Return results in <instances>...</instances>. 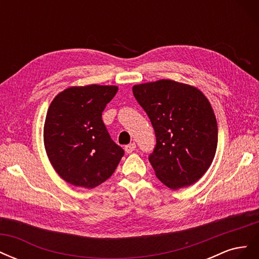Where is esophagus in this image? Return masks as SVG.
Listing matches in <instances>:
<instances>
[{"instance_id": "34e87169", "label": "esophagus", "mask_w": 259, "mask_h": 259, "mask_svg": "<svg viewBox=\"0 0 259 259\" xmlns=\"http://www.w3.org/2000/svg\"><path fill=\"white\" fill-rule=\"evenodd\" d=\"M124 149H125V152H126V153H132L136 149V145H135V143H132L127 146H125Z\"/></svg>"}]
</instances>
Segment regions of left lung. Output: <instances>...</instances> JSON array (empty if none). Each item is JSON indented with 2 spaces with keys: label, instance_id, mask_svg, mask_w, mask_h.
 <instances>
[{
  "label": "left lung",
  "instance_id": "1",
  "mask_svg": "<svg viewBox=\"0 0 259 259\" xmlns=\"http://www.w3.org/2000/svg\"><path fill=\"white\" fill-rule=\"evenodd\" d=\"M133 94L155 132L149 161L156 177L173 190L197 183L217 148V122L208 99L194 86L171 80L134 85Z\"/></svg>",
  "mask_w": 259,
  "mask_h": 259
}]
</instances>
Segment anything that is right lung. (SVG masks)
<instances>
[{"mask_svg": "<svg viewBox=\"0 0 259 259\" xmlns=\"http://www.w3.org/2000/svg\"><path fill=\"white\" fill-rule=\"evenodd\" d=\"M117 86H72L53 99L44 124L46 154L57 174L75 187L95 188L124 155L101 119Z\"/></svg>", "mask_w": 259, "mask_h": 259, "instance_id": "right-lung-1", "label": "right lung"}]
</instances>
